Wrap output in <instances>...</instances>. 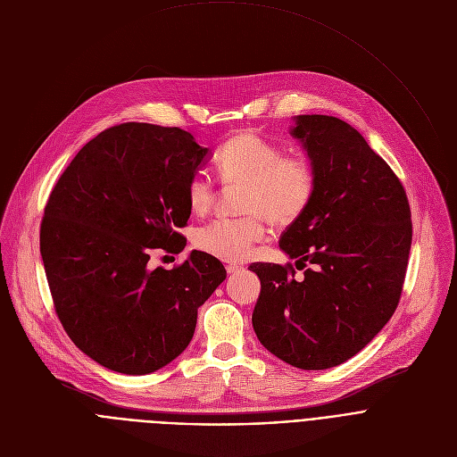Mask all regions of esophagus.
Listing matches in <instances>:
<instances>
[{
  "instance_id": "1",
  "label": "esophagus",
  "mask_w": 457,
  "mask_h": 457,
  "mask_svg": "<svg viewBox=\"0 0 457 457\" xmlns=\"http://www.w3.org/2000/svg\"><path fill=\"white\" fill-rule=\"evenodd\" d=\"M241 270V267H237V265H227V272L228 274H236V272H239Z\"/></svg>"
}]
</instances>
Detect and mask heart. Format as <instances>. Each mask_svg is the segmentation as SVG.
Masks as SVG:
<instances>
[{
    "mask_svg": "<svg viewBox=\"0 0 457 457\" xmlns=\"http://www.w3.org/2000/svg\"><path fill=\"white\" fill-rule=\"evenodd\" d=\"M216 170L225 185H245L243 218L216 220L194 234V245L223 262L239 263L254 254L267 237L265 216L276 225H288L309 209L316 192V174L301 156H285V150L256 132H237L216 154ZM188 207L195 216L211 212L216 188L203 172L187 185Z\"/></svg>",
    "mask_w": 457,
    "mask_h": 457,
    "instance_id": "obj_1",
    "label": "heart"
}]
</instances>
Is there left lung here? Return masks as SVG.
<instances>
[{
    "mask_svg": "<svg viewBox=\"0 0 457 457\" xmlns=\"http://www.w3.org/2000/svg\"><path fill=\"white\" fill-rule=\"evenodd\" d=\"M290 134L316 174L309 209L281 234L290 263H252L262 281L252 327L262 345L303 370L332 369L363 350L392 318L412 243L407 194L348 123L295 116Z\"/></svg>",
    "mask_w": 457,
    "mask_h": 457,
    "instance_id": "left-lung-1",
    "label": "left lung"
}]
</instances>
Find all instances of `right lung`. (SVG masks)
<instances>
[{"mask_svg": "<svg viewBox=\"0 0 457 457\" xmlns=\"http://www.w3.org/2000/svg\"><path fill=\"white\" fill-rule=\"evenodd\" d=\"M209 148L178 127L121 123L90 139L50 192L39 252L56 314L90 360L143 376L188 346L197 309L225 281L220 260L192 250L167 270L150 252H181L187 185Z\"/></svg>", "mask_w": 457, "mask_h": 457, "instance_id": "obj_1", "label": "right lung"}]
</instances>
